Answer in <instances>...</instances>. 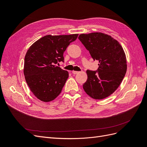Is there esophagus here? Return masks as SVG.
<instances>
[{
    "label": "esophagus",
    "instance_id": "1",
    "mask_svg": "<svg viewBox=\"0 0 147 147\" xmlns=\"http://www.w3.org/2000/svg\"><path fill=\"white\" fill-rule=\"evenodd\" d=\"M78 72H77V71H72V74H78Z\"/></svg>",
    "mask_w": 147,
    "mask_h": 147
}]
</instances>
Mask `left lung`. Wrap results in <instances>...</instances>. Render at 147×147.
<instances>
[{
  "label": "left lung",
  "instance_id": "1",
  "mask_svg": "<svg viewBox=\"0 0 147 147\" xmlns=\"http://www.w3.org/2000/svg\"><path fill=\"white\" fill-rule=\"evenodd\" d=\"M78 38L92 59L99 61L97 73L86 71L88 78L83 84V90L93 99H105L117 90L125 76V53L117 40L104 33L82 34Z\"/></svg>",
  "mask_w": 147,
  "mask_h": 147
}]
</instances>
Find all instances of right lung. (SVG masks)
<instances>
[{
  "label": "right lung",
  "instance_id": "right-lung-1",
  "mask_svg": "<svg viewBox=\"0 0 147 147\" xmlns=\"http://www.w3.org/2000/svg\"><path fill=\"white\" fill-rule=\"evenodd\" d=\"M78 35H45L28 49L24 57V75L30 91L39 100L50 102L61 92L69 73L55 64L64 61V52Z\"/></svg>",
  "mask_w": 147,
  "mask_h": 147
}]
</instances>
